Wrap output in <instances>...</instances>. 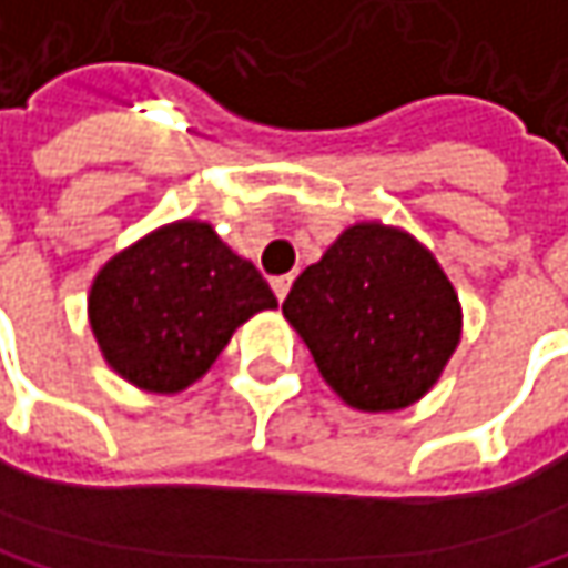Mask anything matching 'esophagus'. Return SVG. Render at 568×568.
<instances>
[{
	"label": "esophagus",
	"mask_w": 568,
	"mask_h": 568,
	"mask_svg": "<svg viewBox=\"0 0 568 568\" xmlns=\"http://www.w3.org/2000/svg\"><path fill=\"white\" fill-rule=\"evenodd\" d=\"M288 288H292V276H276V280H273V292H276L280 302L288 295Z\"/></svg>",
	"instance_id": "esophagus-1"
}]
</instances>
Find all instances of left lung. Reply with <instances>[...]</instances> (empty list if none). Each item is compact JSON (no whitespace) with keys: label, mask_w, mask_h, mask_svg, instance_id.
I'll return each mask as SVG.
<instances>
[{"label":"left lung","mask_w":568,"mask_h":568,"mask_svg":"<svg viewBox=\"0 0 568 568\" xmlns=\"http://www.w3.org/2000/svg\"><path fill=\"white\" fill-rule=\"evenodd\" d=\"M283 315L325 384L364 413L426 396L462 337V305L436 256L384 224L341 233L292 283Z\"/></svg>","instance_id":"1"}]
</instances>
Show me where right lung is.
<instances>
[{
  "label": "right lung",
  "instance_id": "add662e5",
  "mask_svg": "<svg viewBox=\"0 0 568 568\" xmlns=\"http://www.w3.org/2000/svg\"><path fill=\"white\" fill-rule=\"evenodd\" d=\"M263 308H276V295L260 270L201 221L169 224L116 253L87 302L106 364L152 393L204 377L233 332Z\"/></svg>",
  "mask_w": 568,
  "mask_h": 568
}]
</instances>
